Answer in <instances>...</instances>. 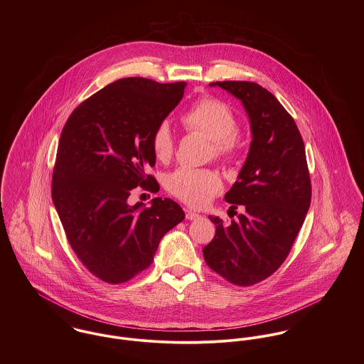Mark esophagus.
Here are the masks:
<instances>
[{
	"mask_svg": "<svg viewBox=\"0 0 364 364\" xmlns=\"http://www.w3.org/2000/svg\"><path fill=\"white\" fill-rule=\"evenodd\" d=\"M185 217L188 220H198V218H200V214H198V213H195V211H192L189 208H185Z\"/></svg>",
	"mask_w": 364,
	"mask_h": 364,
	"instance_id": "34e87169",
	"label": "esophagus"
}]
</instances>
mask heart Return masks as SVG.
<instances>
[{"label": "heart", "instance_id": "heart-1", "mask_svg": "<svg viewBox=\"0 0 364 364\" xmlns=\"http://www.w3.org/2000/svg\"><path fill=\"white\" fill-rule=\"evenodd\" d=\"M181 123L188 133H200L210 139V156L214 159L231 162L240 156L237 114L224 100L213 95L199 98L181 114ZM151 149L161 162L169 161L173 154L175 139L165 122L154 129ZM166 189L186 205L203 208L221 192L223 182L211 169L181 166L166 178Z\"/></svg>", "mask_w": 364, "mask_h": 364}]
</instances>
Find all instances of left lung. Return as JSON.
Returning a JSON list of instances; mask_svg holds the SVG:
<instances>
[{
	"label": "left lung",
	"mask_w": 364,
	"mask_h": 364,
	"mask_svg": "<svg viewBox=\"0 0 364 364\" xmlns=\"http://www.w3.org/2000/svg\"><path fill=\"white\" fill-rule=\"evenodd\" d=\"M242 101L252 129L250 154L238 181L225 195L238 220L215 224L203 248L211 270L227 282L248 287L273 274L290 254L311 203L306 147L291 114L273 94L250 81H217ZM237 213V211H235Z\"/></svg>",
	"instance_id": "1"
}]
</instances>
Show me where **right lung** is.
I'll use <instances>...</instances> for the list:
<instances>
[{
    "label": "right lung",
    "instance_id": "add662e5",
    "mask_svg": "<svg viewBox=\"0 0 364 364\" xmlns=\"http://www.w3.org/2000/svg\"><path fill=\"white\" fill-rule=\"evenodd\" d=\"M185 81L129 77L106 85L67 119L53 168L52 199L81 263L110 284L132 280L154 259L161 238L185 218L171 199L127 205L134 188L156 193L147 171L151 136L181 102Z\"/></svg>",
    "mask_w": 364,
    "mask_h": 364
}]
</instances>
